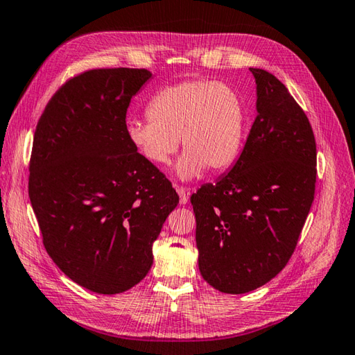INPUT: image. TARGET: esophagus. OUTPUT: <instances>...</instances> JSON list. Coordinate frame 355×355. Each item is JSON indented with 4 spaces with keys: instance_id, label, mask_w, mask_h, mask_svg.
Listing matches in <instances>:
<instances>
[{
    "instance_id": "esophagus-1",
    "label": "esophagus",
    "mask_w": 355,
    "mask_h": 355,
    "mask_svg": "<svg viewBox=\"0 0 355 355\" xmlns=\"http://www.w3.org/2000/svg\"><path fill=\"white\" fill-rule=\"evenodd\" d=\"M175 189L180 195V202H182V205H186L187 200H189V189H187V187H180V186H175Z\"/></svg>"
}]
</instances>
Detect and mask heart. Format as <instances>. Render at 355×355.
Listing matches in <instances>:
<instances>
[{
  "instance_id": "obj_1",
  "label": "heart",
  "mask_w": 355,
  "mask_h": 355,
  "mask_svg": "<svg viewBox=\"0 0 355 355\" xmlns=\"http://www.w3.org/2000/svg\"><path fill=\"white\" fill-rule=\"evenodd\" d=\"M148 120L126 123V139L150 164L164 166L182 145L180 178L191 180L209 169L223 171L235 162L243 143L245 112L230 85L189 79L164 87L150 97Z\"/></svg>"
}]
</instances>
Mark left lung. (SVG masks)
<instances>
[{
	"mask_svg": "<svg viewBox=\"0 0 355 355\" xmlns=\"http://www.w3.org/2000/svg\"><path fill=\"white\" fill-rule=\"evenodd\" d=\"M256 116L236 163L192 193L198 267L215 290L243 294L290 261L310 212L318 149L310 120L273 74L250 69Z\"/></svg>",
	"mask_w": 355,
	"mask_h": 355,
	"instance_id": "1",
	"label": "left lung"
}]
</instances>
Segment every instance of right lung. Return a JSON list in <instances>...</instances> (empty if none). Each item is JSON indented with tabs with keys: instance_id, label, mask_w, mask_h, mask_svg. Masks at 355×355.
Masks as SVG:
<instances>
[{
	"instance_id": "1",
	"label": "right lung",
	"mask_w": 355,
	"mask_h": 355,
	"mask_svg": "<svg viewBox=\"0 0 355 355\" xmlns=\"http://www.w3.org/2000/svg\"><path fill=\"white\" fill-rule=\"evenodd\" d=\"M150 76L87 70L53 94L36 125L28 197L44 247L71 281L99 294L148 275L153 243L180 200L126 139V110Z\"/></svg>"
}]
</instances>
